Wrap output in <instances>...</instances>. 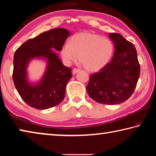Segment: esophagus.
<instances>
[{
	"label": "esophagus",
	"instance_id": "obj_1",
	"mask_svg": "<svg viewBox=\"0 0 156 156\" xmlns=\"http://www.w3.org/2000/svg\"><path fill=\"white\" fill-rule=\"evenodd\" d=\"M80 72V69H76V68H74L73 69V72H72V73H73V74H76V73H77L78 72Z\"/></svg>",
	"mask_w": 156,
	"mask_h": 156
}]
</instances>
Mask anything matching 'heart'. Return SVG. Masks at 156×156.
<instances>
[{
	"mask_svg": "<svg viewBox=\"0 0 156 156\" xmlns=\"http://www.w3.org/2000/svg\"><path fill=\"white\" fill-rule=\"evenodd\" d=\"M113 54V45L109 39L91 33L73 35L69 43H65L60 55L66 65H71L77 59L89 72H98L110 61Z\"/></svg>",
	"mask_w": 156,
	"mask_h": 156,
	"instance_id": "1",
	"label": "heart"
}]
</instances>
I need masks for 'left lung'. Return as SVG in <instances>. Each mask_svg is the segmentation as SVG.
Wrapping results in <instances>:
<instances>
[{
  "instance_id": "1",
  "label": "left lung",
  "mask_w": 156,
  "mask_h": 156,
  "mask_svg": "<svg viewBox=\"0 0 156 156\" xmlns=\"http://www.w3.org/2000/svg\"><path fill=\"white\" fill-rule=\"evenodd\" d=\"M115 52L111 62L90 76L87 91L98 103L116 105L126 101L133 93L140 68L135 47L117 33H110Z\"/></svg>"
}]
</instances>
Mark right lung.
<instances>
[{
  "label": "right lung",
  "instance_id": "right-lung-1",
  "mask_svg": "<svg viewBox=\"0 0 156 156\" xmlns=\"http://www.w3.org/2000/svg\"><path fill=\"white\" fill-rule=\"evenodd\" d=\"M70 34L65 29H52L27 41L16 51L13 80L20 97L30 106L47 109L64 99L72 69L62 64L53 49L60 51ZM35 58L45 60L47 67L40 80L33 83L28 80L27 67Z\"/></svg>",
  "mask_w": 156,
  "mask_h": 156
}]
</instances>
